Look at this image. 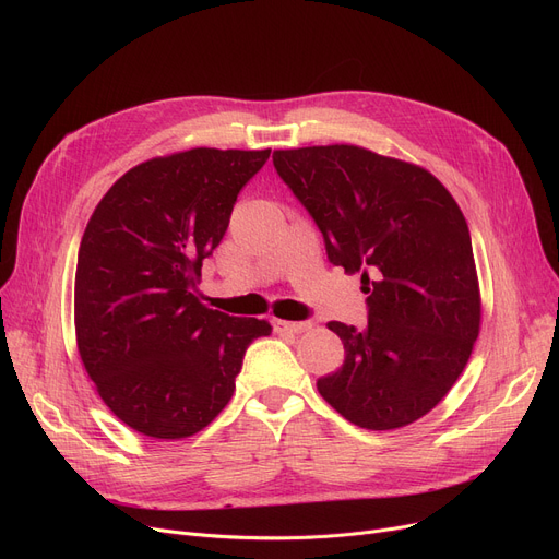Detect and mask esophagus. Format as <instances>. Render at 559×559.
I'll return each instance as SVG.
<instances>
[{
  "instance_id": "1",
  "label": "esophagus",
  "mask_w": 559,
  "mask_h": 559,
  "mask_svg": "<svg viewBox=\"0 0 559 559\" xmlns=\"http://www.w3.org/2000/svg\"><path fill=\"white\" fill-rule=\"evenodd\" d=\"M272 326H274L276 333H295V335L306 333V331L312 329L310 321H283V319H274Z\"/></svg>"
}]
</instances>
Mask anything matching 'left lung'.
Wrapping results in <instances>:
<instances>
[{"label": "left lung", "mask_w": 559, "mask_h": 559, "mask_svg": "<svg viewBox=\"0 0 559 559\" xmlns=\"http://www.w3.org/2000/svg\"><path fill=\"white\" fill-rule=\"evenodd\" d=\"M285 186L324 235L329 260L362 276L367 326L329 321L342 367L317 380L367 430L421 419L464 371L480 331L472 235L451 192L419 165L356 144L274 152Z\"/></svg>", "instance_id": "1"}]
</instances>
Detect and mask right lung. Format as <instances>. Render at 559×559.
I'll return each instance as SVG.
<instances>
[{
    "label": "right lung",
    "instance_id": "1",
    "mask_svg": "<svg viewBox=\"0 0 559 559\" xmlns=\"http://www.w3.org/2000/svg\"><path fill=\"white\" fill-rule=\"evenodd\" d=\"M272 150H199L129 169L97 203L79 247L74 326L110 413L154 439L209 426L235 390L247 346L272 326L205 308L201 264L240 190Z\"/></svg>",
    "mask_w": 559,
    "mask_h": 559
}]
</instances>
